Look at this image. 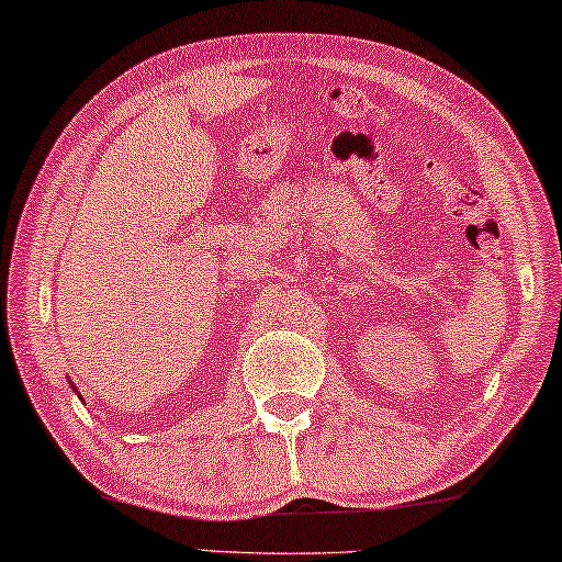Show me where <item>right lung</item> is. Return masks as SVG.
Masks as SVG:
<instances>
[{
  "label": "right lung",
  "instance_id": "obj_1",
  "mask_svg": "<svg viewBox=\"0 0 562 562\" xmlns=\"http://www.w3.org/2000/svg\"><path fill=\"white\" fill-rule=\"evenodd\" d=\"M72 391H78V389H75V386H72ZM78 398H80V401H82V396H80V393H78Z\"/></svg>",
  "mask_w": 562,
  "mask_h": 562
}]
</instances>
